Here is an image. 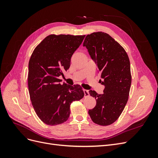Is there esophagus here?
Listing matches in <instances>:
<instances>
[{
  "instance_id": "obj_1",
  "label": "esophagus",
  "mask_w": 158,
  "mask_h": 158,
  "mask_svg": "<svg viewBox=\"0 0 158 158\" xmlns=\"http://www.w3.org/2000/svg\"><path fill=\"white\" fill-rule=\"evenodd\" d=\"M83 91H84V97L89 96V94L88 90H87V89H83Z\"/></svg>"
}]
</instances>
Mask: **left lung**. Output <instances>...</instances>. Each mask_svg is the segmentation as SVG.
<instances>
[{"label":"left lung","instance_id":"8db88e82","mask_svg":"<svg viewBox=\"0 0 158 158\" xmlns=\"http://www.w3.org/2000/svg\"><path fill=\"white\" fill-rule=\"evenodd\" d=\"M85 47L101 74L103 94L89 90L96 99V106L88 113L95 124L107 126L121 115L128 99L131 85V64L123 47L106 33L99 31L85 37Z\"/></svg>","mask_w":158,"mask_h":158}]
</instances>
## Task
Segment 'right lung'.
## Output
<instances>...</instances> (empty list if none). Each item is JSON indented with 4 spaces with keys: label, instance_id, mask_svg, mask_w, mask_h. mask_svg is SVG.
Here are the masks:
<instances>
[{
    "label": "right lung",
    "instance_id": "right-lung-1",
    "mask_svg": "<svg viewBox=\"0 0 158 158\" xmlns=\"http://www.w3.org/2000/svg\"><path fill=\"white\" fill-rule=\"evenodd\" d=\"M85 35H49L33 51L28 65V89L32 106L44 123L53 126L68 120L70 106L84 95L80 85L60 82L70 59Z\"/></svg>",
    "mask_w": 158,
    "mask_h": 158
}]
</instances>
